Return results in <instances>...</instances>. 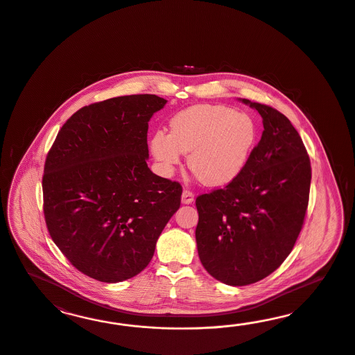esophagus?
I'll return each instance as SVG.
<instances>
[{
	"instance_id": "esophagus-1",
	"label": "esophagus",
	"mask_w": 355,
	"mask_h": 355,
	"mask_svg": "<svg viewBox=\"0 0 355 355\" xmlns=\"http://www.w3.org/2000/svg\"><path fill=\"white\" fill-rule=\"evenodd\" d=\"M193 202V193L189 190H183L182 203L183 205H191Z\"/></svg>"
}]
</instances>
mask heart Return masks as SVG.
<instances>
[{"label":"heart","mask_w":355,"mask_h":355,"mask_svg":"<svg viewBox=\"0 0 355 355\" xmlns=\"http://www.w3.org/2000/svg\"><path fill=\"white\" fill-rule=\"evenodd\" d=\"M169 128V134L157 131L150 139L152 155L164 173L171 174L182 153H189V168L209 187L234 182L258 143L255 119L224 105L186 107L171 119Z\"/></svg>","instance_id":"heart-1"}]
</instances>
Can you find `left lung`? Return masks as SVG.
<instances>
[{"instance_id":"left-lung-1","label":"left lung","mask_w":355,"mask_h":355,"mask_svg":"<svg viewBox=\"0 0 355 355\" xmlns=\"http://www.w3.org/2000/svg\"><path fill=\"white\" fill-rule=\"evenodd\" d=\"M238 100L258 110L261 139L234 182L196 198L195 230L205 270L230 286L258 282L288 258L311 183L310 159L291 121L268 105Z\"/></svg>"}]
</instances>
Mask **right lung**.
I'll return each instance as SVG.
<instances>
[{
    "mask_svg": "<svg viewBox=\"0 0 355 355\" xmlns=\"http://www.w3.org/2000/svg\"><path fill=\"white\" fill-rule=\"evenodd\" d=\"M166 103L130 95L82 107L46 156L49 234L76 269L97 281L114 284L146 268L181 205V184L147 165L148 122Z\"/></svg>",
    "mask_w": 355,
    "mask_h": 355,
    "instance_id": "right-lung-1",
    "label": "right lung"
}]
</instances>
